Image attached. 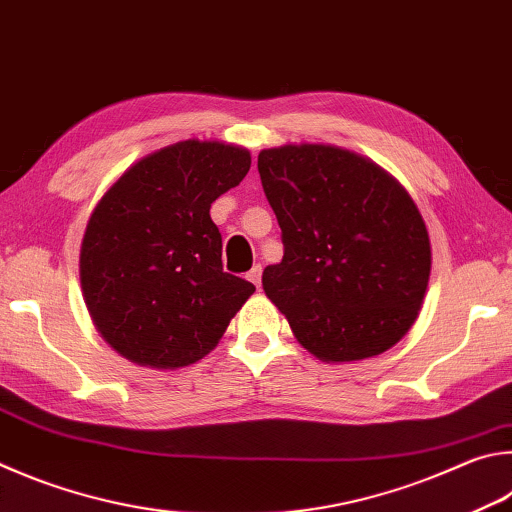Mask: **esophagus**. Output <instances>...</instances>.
Here are the masks:
<instances>
[{"label": "esophagus", "instance_id": "esophagus-1", "mask_svg": "<svg viewBox=\"0 0 512 512\" xmlns=\"http://www.w3.org/2000/svg\"><path fill=\"white\" fill-rule=\"evenodd\" d=\"M248 277V280L250 282H253L257 288H259V284H262V266H253V268H250V273L246 275Z\"/></svg>", "mask_w": 512, "mask_h": 512}]
</instances>
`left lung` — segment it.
Masks as SVG:
<instances>
[{
    "mask_svg": "<svg viewBox=\"0 0 512 512\" xmlns=\"http://www.w3.org/2000/svg\"><path fill=\"white\" fill-rule=\"evenodd\" d=\"M257 170L284 241L262 286L297 342L322 362L392 349L418 318L432 268L410 192L336 145L268 147Z\"/></svg>",
    "mask_w": 512,
    "mask_h": 512,
    "instance_id": "8db88e82",
    "label": "left lung"
}]
</instances>
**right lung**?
I'll return each mask as SVG.
<instances>
[{"label":"right lung","instance_id":"add662e5","mask_svg":"<svg viewBox=\"0 0 512 512\" xmlns=\"http://www.w3.org/2000/svg\"><path fill=\"white\" fill-rule=\"evenodd\" d=\"M250 170L246 147L179 141L138 159L87 221L80 284L107 345L150 369L194 365L255 286L224 273L210 206Z\"/></svg>","mask_w":512,"mask_h":512}]
</instances>
